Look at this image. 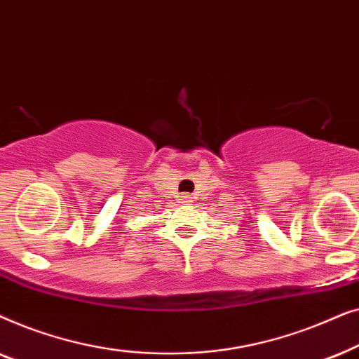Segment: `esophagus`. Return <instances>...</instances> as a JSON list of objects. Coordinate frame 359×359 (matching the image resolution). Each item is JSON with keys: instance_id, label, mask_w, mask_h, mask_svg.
<instances>
[{"instance_id": "34e87169", "label": "esophagus", "mask_w": 359, "mask_h": 359, "mask_svg": "<svg viewBox=\"0 0 359 359\" xmlns=\"http://www.w3.org/2000/svg\"><path fill=\"white\" fill-rule=\"evenodd\" d=\"M180 201H181V203H183V204H189V203H193V198H191L189 194H183V196H181V198H180Z\"/></svg>"}]
</instances>
